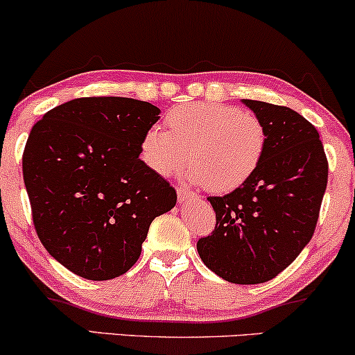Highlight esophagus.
<instances>
[{
    "label": "esophagus",
    "mask_w": 355,
    "mask_h": 355,
    "mask_svg": "<svg viewBox=\"0 0 355 355\" xmlns=\"http://www.w3.org/2000/svg\"><path fill=\"white\" fill-rule=\"evenodd\" d=\"M177 195H178V202L180 203H185L189 200H197V195L191 193V191L185 189H177Z\"/></svg>",
    "instance_id": "obj_1"
}]
</instances>
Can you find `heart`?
<instances>
[{
    "label": "heart",
    "instance_id": "b5f03b06",
    "mask_svg": "<svg viewBox=\"0 0 355 355\" xmlns=\"http://www.w3.org/2000/svg\"><path fill=\"white\" fill-rule=\"evenodd\" d=\"M165 126L166 132H145L140 144L144 164L160 177H170L189 155L183 178L215 193H227L250 180L267 150L262 121L230 105H182L166 113Z\"/></svg>",
    "mask_w": 355,
    "mask_h": 355
}]
</instances>
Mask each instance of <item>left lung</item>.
<instances>
[{
	"instance_id": "left-lung-1",
	"label": "left lung",
	"mask_w": 355,
	"mask_h": 355,
	"mask_svg": "<svg viewBox=\"0 0 355 355\" xmlns=\"http://www.w3.org/2000/svg\"><path fill=\"white\" fill-rule=\"evenodd\" d=\"M267 130L254 177L223 197H209L214 234L197 243L202 262L232 284H263L311 242L329 165L315 126L287 107L242 100Z\"/></svg>"
}]
</instances>
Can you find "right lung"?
<instances>
[{
    "label": "right lung",
    "instance_id": "add662e5",
    "mask_svg": "<svg viewBox=\"0 0 355 355\" xmlns=\"http://www.w3.org/2000/svg\"><path fill=\"white\" fill-rule=\"evenodd\" d=\"M160 118L148 101L76 98L44 113L23 153L36 234L53 259L88 280L130 270L155 217L177 191L140 160Z\"/></svg>",
    "mask_w": 355,
    "mask_h": 355
}]
</instances>
